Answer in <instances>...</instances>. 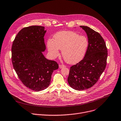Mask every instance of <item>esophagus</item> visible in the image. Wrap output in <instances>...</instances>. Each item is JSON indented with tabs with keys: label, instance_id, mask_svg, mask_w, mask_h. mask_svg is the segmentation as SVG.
Masks as SVG:
<instances>
[{
	"label": "esophagus",
	"instance_id": "1",
	"mask_svg": "<svg viewBox=\"0 0 121 121\" xmlns=\"http://www.w3.org/2000/svg\"><path fill=\"white\" fill-rule=\"evenodd\" d=\"M65 65H59V68L60 69H62V68H65Z\"/></svg>",
	"mask_w": 121,
	"mask_h": 121
}]
</instances>
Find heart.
Returning a JSON list of instances; mask_svg holds the SVG:
<instances>
[{
  "mask_svg": "<svg viewBox=\"0 0 121 121\" xmlns=\"http://www.w3.org/2000/svg\"><path fill=\"white\" fill-rule=\"evenodd\" d=\"M47 48L53 58L57 57L62 50L65 60L69 64H75L82 60L86 53L89 42L87 38L71 31H64L57 33L54 36L53 41L49 39Z\"/></svg>",
  "mask_w": 121,
  "mask_h": 121,
  "instance_id": "heart-1",
  "label": "heart"
}]
</instances>
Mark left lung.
<instances>
[{"instance_id":"1","label":"left lung","mask_w":121,"mask_h":121,"mask_svg":"<svg viewBox=\"0 0 121 121\" xmlns=\"http://www.w3.org/2000/svg\"><path fill=\"white\" fill-rule=\"evenodd\" d=\"M86 33L89 45L83 59L70 67L68 81L74 89L83 90L94 86L107 65L106 43L97 32L86 26H80Z\"/></svg>"}]
</instances>
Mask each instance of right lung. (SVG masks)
Segmentation results:
<instances>
[{"label": "right lung", "mask_w": 121, "mask_h": 121, "mask_svg": "<svg viewBox=\"0 0 121 121\" xmlns=\"http://www.w3.org/2000/svg\"><path fill=\"white\" fill-rule=\"evenodd\" d=\"M45 33L41 26L24 27L16 36L12 47V61L19 79L37 92L47 88L53 71L58 69L56 61L47 59L42 54L46 49Z\"/></svg>", "instance_id": "obj_1"}]
</instances>
